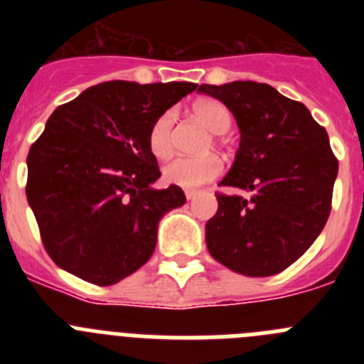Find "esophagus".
<instances>
[{
	"instance_id": "esophagus-1",
	"label": "esophagus",
	"mask_w": 364,
	"mask_h": 364,
	"mask_svg": "<svg viewBox=\"0 0 364 364\" xmlns=\"http://www.w3.org/2000/svg\"><path fill=\"white\" fill-rule=\"evenodd\" d=\"M198 189H186V198H188V200H193V198L197 197L198 195Z\"/></svg>"
}]
</instances>
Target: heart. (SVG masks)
<instances>
[{
  "label": "heart",
  "mask_w": 364,
  "mask_h": 364,
  "mask_svg": "<svg viewBox=\"0 0 364 364\" xmlns=\"http://www.w3.org/2000/svg\"><path fill=\"white\" fill-rule=\"evenodd\" d=\"M193 114L213 134H224L231 125L230 111L217 100H200L193 105ZM176 112L173 109L160 112L147 133V146L154 159L166 160L175 147ZM164 180L180 188H198L217 178L222 173V162L215 154L204 156H180L164 167Z\"/></svg>",
  "instance_id": "b5f03b06"
}]
</instances>
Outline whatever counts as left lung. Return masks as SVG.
I'll return each mask as SVG.
<instances>
[{
	"mask_svg": "<svg viewBox=\"0 0 364 364\" xmlns=\"http://www.w3.org/2000/svg\"><path fill=\"white\" fill-rule=\"evenodd\" d=\"M198 91L220 100L240 129L233 166L218 184L240 193H217L208 250L247 277L281 273L304 255L332 211L339 162L326 129L266 83H204Z\"/></svg>",
	"mask_w": 364,
	"mask_h": 364,
	"instance_id": "1",
	"label": "left lung"
}]
</instances>
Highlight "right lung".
<instances>
[{
    "label": "right lung",
    "mask_w": 364,
    "mask_h": 364,
    "mask_svg": "<svg viewBox=\"0 0 364 364\" xmlns=\"http://www.w3.org/2000/svg\"><path fill=\"white\" fill-rule=\"evenodd\" d=\"M197 83L112 80L60 105L27 156V200L45 252L60 268L98 286L146 264L164 215L186 202L160 178L147 133L160 112Z\"/></svg>",
    "instance_id": "obj_1"
}]
</instances>
